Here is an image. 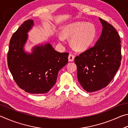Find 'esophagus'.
Returning a JSON list of instances; mask_svg holds the SVG:
<instances>
[{
	"instance_id": "esophagus-1",
	"label": "esophagus",
	"mask_w": 128,
	"mask_h": 128,
	"mask_svg": "<svg viewBox=\"0 0 128 128\" xmlns=\"http://www.w3.org/2000/svg\"><path fill=\"white\" fill-rule=\"evenodd\" d=\"M74 59V56L73 55V54H69L68 56V60L69 62H73Z\"/></svg>"
}]
</instances>
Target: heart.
<instances>
[{
	"label": "heart",
	"instance_id": "obj_1",
	"mask_svg": "<svg viewBox=\"0 0 128 128\" xmlns=\"http://www.w3.org/2000/svg\"><path fill=\"white\" fill-rule=\"evenodd\" d=\"M62 33L64 36L71 37V44L76 50L84 51L89 48L96 36V30L94 25L84 22L70 24L64 28ZM62 35L58 36L60 42H63L65 37Z\"/></svg>",
	"mask_w": 128,
	"mask_h": 128
}]
</instances>
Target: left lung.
Returning a JSON list of instances; mask_svg holds the SVG:
<instances>
[{"label": "left lung", "instance_id": "left-lung-1", "mask_svg": "<svg viewBox=\"0 0 128 128\" xmlns=\"http://www.w3.org/2000/svg\"><path fill=\"white\" fill-rule=\"evenodd\" d=\"M102 32L94 46L76 56L77 78L88 92L106 87L114 78L121 64V40L111 24L99 18Z\"/></svg>", "mask_w": 128, "mask_h": 128}]
</instances>
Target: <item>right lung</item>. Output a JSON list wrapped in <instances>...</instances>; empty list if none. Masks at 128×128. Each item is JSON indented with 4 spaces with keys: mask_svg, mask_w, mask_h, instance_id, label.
<instances>
[{
    "mask_svg": "<svg viewBox=\"0 0 128 128\" xmlns=\"http://www.w3.org/2000/svg\"><path fill=\"white\" fill-rule=\"evenodd\" d=\"M34 25L32 20L24 22L12 36L7 55L8 66L18 87L34 94L48 92L55 85L58 73L68 62V52L55 51L47 43L33 47L31 54L23 49L27 33Z\"/></svg>",
    "mask_w": 128,
    "mask_h": 128,
    "instance_id": "right-lung-1",
    "label": "right lung"
}]
</instances>
